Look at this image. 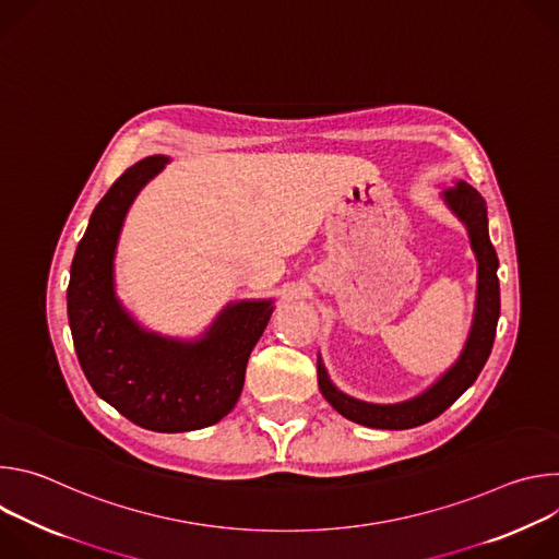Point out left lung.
<instances>
[{
    "instance_id": "1",
    "label": "left lung",
    "mask_w": 559,
    "mask_h": 559,
    "mask_svg": "<svg viewBox=\"0 0 559 559\" xmlns=\"http://www.w3.org/2000/svg\"><path fill=\"white\" fill-rule=\"evenodd\" d=\"M444 201L466 223L471 246L477 257V305L471 336L460 360L423 395L401 405H369L354 401L341 393L328 378L325 367L318 362V386L325 401L345 418L373 427V429H412L420 427L442 412H447L457 397L480 376L496 341V328L500 318V281H498V254L491 246L487 227V203L471 186L457 183L444 192Z\"/></svg>"
}]
</instances>
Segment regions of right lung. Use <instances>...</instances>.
Listing matches in <instances>:
<instances>
[{"label": "right lung", "mask_w": 559, "mask_h": 559, "mask_svg": "<svg viewBox=\"0 0 559 559\" xmlns=\"http://www.w3.org/2000/svg\"><path fill=\"white\" fill-rule=\"evenodd\" d=\"M166 164V156L143 158L97 203L72 259L68 321L79 365L97 395L143 429L177 433L210 427L231 412L274 307L270 300L231 305L197 343L147 334L121 309L112 289L121 221Z\"/></svg>", "instance_id": "add662e5"}]
</instances>
